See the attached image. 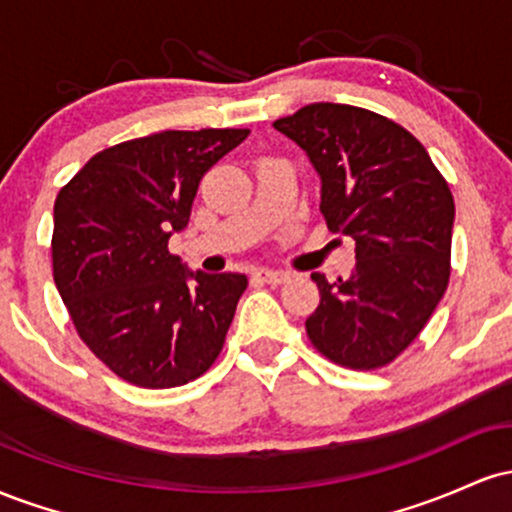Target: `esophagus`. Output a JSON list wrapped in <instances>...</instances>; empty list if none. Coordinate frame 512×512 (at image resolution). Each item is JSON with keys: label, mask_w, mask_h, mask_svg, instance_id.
<instances>
[{"label": "esophagus", "mask_w": 512, "mask_h": 512, "mask_svg": "<svg viewBox=\"0 0 512 512\" xmlns=\"http://www.w3.org/2000/svg\"><path fill=\"white\" fill-rule=\"evenodd\" d=\"M255 276L257 279L267 281V284H284V281L289 279V274L286 272H279V269H264V267L257 269Z\"/></svg>", "instance_id": "obj_1"}]
</instances>
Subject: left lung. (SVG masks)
I'll return each instance as SVG.
<instances>
[{
	"label": "left lung",
	"mask_w": 512,
	"mask_h": 512,
	"mask_svg": "<svg viewBox=\"0 0 512 512\" xmlns=\"http://www.w3.org/2000/svg\"><path fill=\"white\" fill-rule=\"evenodd\" d=\"M274 127L320 175L327 228L356 240L349 279L313 274L320 305L305 320L310 342L339 366L383 368L419 337L448 289V182L414 134L366 108L313 103Z\"/></svg>",
	"instance_id": "left-lung-1"
}]
</instances>
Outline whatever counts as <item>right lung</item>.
<instances>
[{
  "label": "right lung",
  "instance_id": "right-lung-1",
  "mask_svg": "<svg viewBox=\"0 0 512 512\" xmlns=\"http://www.w3.org/2000/svg\"><path fill=\"white\" fill-rule=\"evenodd\" d=\"M250 129L149 134L103 149L55 199L52 274L81 342L127 383L166 390L221 354L245 274L190 272L168 238L199 180Z\"/></svg>",
  "mask_w": 512,
  "mask_h": 512
}]
</instances>
